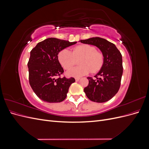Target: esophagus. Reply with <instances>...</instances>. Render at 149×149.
Masks as SVG:
<instances>
[{
    "label": "esophagus",
    "instance_id": "34e87169",
    "mask_svg": "<svg viewBox=\"0 0 149 149\" xmlns=\"http://www.w3.org/2000/svg\"><path fill=\"white\" fill-rule=\"evenodd\" d=\"M79 79H80V78H75L76 81H79Z\"/></svg>",
    "mask_w": 149,
    "mask_h": 149
}]
</instances>
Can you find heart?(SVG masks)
I'll list each match as a JSON object with an SVG mask.
<instances>
[{"instance_id":"heart-1","label":"heart","mask_w":149,"mask_h":149,"mask_svg":"<svg viewBox=\"0 0 149 149\" xmlns=\"http://www.w3.org/2000/svg\"><path fill=\"white\" fill-rule=\"evenodd\" d=\"M79 60L81 65L74 66L68 70L66 74L71 77H81L92 71L96 73L100 71L104 64L102 54L96 51V48L91 45L83 44L75 47L72 52L68 48H64L58 53V60L65 69L73 66L76 58L81 57Z\"/></svg>"}]
</instances>
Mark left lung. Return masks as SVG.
Wrapping results in <instances>:
<instances>
[{
    "label": "left lung",
    "instance_id": "1",
    "mask_svg": "<svg viewBox=\"0 0 149 149\" xmlns=\"http://www.w3.org/2000/svg\"><path fill=\"white\" fill-rule=\"evenodd\" d=\"M81 43L97 47L102 52L104 64L93 79L87 78L89 84L84 91L89 100L96 102L110 100L118 92L123 73V58L115 45L104 38L93 37L80 40ZM97 76L100 78L98 79Z\"/></svg>",
    "mask_w": 149,
    "mask_h": 149
}]
</instances>
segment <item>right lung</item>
<instances>
[{
    "instance_id": "add662e5",
    "label": "right lung",
    "mask_w": 149,
    "mask_h": 149,
    "mask_svg": "<svg viewBox=\"0 0 149 149\" xmlns=\"http://www.w3.org/2000/svg\"><path fill=\"white\" fill-rule=\"evenodd\" d=\"M76 43L48 38L31 49L28 63L29 83L40 100L49 103L60 102L65 100L70 85L75 82V79L56 78L64 72L58 60V54L61 49Z\"/></svg>"
}]
</instances>
